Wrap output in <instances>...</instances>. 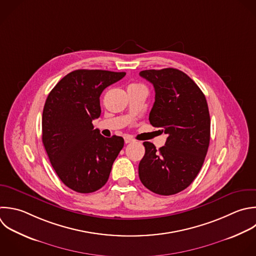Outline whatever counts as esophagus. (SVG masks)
<instances>
[{"mask_svg":"<svg viewBox=\"0 0 256 256\" xmlns=\"http://www.w3.org/2000/svg\"><path fill=\"white\" fill-rule=\"evenodd\" d=\"M124 141H125V143H126V144H128V143L133 142L134 140H133L131 137H125V138H124Z\"/></svg>","mask_w":256,"mask_h":256,"instance_id":"obj_1","label":"esophagus"}]
</instances>
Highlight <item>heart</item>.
I'll return each mask as SVG.
<instances>
[{"label": "heart", "mask_w": 256, "mask_h": 256, "mask_svg": "<svg viewBox=\"0 0 256 256\" xmlns=\"http://www.w3.org/2000/svg\"><path fill=\"white\" fill-rule=\"evenodd\" d=\"M132 86H133V85H132Z\"/></svg>", "instance_id": "b5f03b06"}]
</instances>
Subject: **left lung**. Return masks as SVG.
Listing matches in <instances>:
<instances>
[{"mask_svg": "<svg viewBox=\"0 0 256 256\" xmlns=\"http://www.w3.org/2000/svg\"><path fill=\"white\" fill-rule=\"evenodd\" d=\"M139 75L155 89L150 124L168 135L159 150L150 142L143 143L139 178L150 191L173 195L187 188L203 165L210 141L207 101L196 83L180 70H144Z\"/></svg>", "mask_w": 256, "mask_h": 256, "instance_id": "8db88e82", "label": "left lung"}]
</instances>
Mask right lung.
Wrapping results in <instances>:
<instances>
[{
    "label": "right lung",
    "mask_w": 256,
    "mask_h": 256,
    "mask_svg": "<svg viewBox=\"0 0 256 256\" xmlns=\"http://www.w3.org/2000/svg\"><path fill=\"white\" fill-rule=\"evenodd\" d=\"M125 72L75 70L52 89L42 117V141L49 160L70 189L95 192L108 181L124 146L120 136L106 138L92 121L101 114L100 95Z\"/></svg>",
    "instance_id": "add662e5"
}]
</instances>
